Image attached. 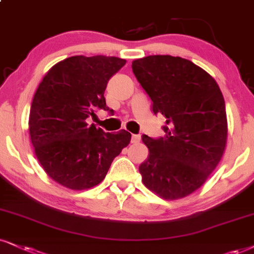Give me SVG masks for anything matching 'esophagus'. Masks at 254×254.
<instances>
[{
  "instance_id": "1",
  "label": "esophagus",
  "mask_w": 254,
  "mask_h": 254,
  "mask_svg": "<svg viewBox=\"0 0 254 254\" xmlns=\"http://www.w3.org/2000/svg\"><path fill=\"white\" fill-rule=\"evenodd\" d=\"M140 139H141V137H140V135H137V134H132V143H139L140 142Z\"/></svg>"
}]
</instances>
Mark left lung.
<instances>
[{"label":"left lung","instance_id":"left-lung-1","mask_svg":"<svg viewBox=\"0 0 254 254\" xmlns=\"http://www.w3.org/2000/svg\"><path fill=\"white\" fill-rule=\"evenodd\" d=\"M132 69L154 114L167 126L162 137L142 135L148 158L139 166L142 183L167 200L180 199L205 183L224 154L227 119L224 96L213 77L179 56L151 55Z\"/></svg>","mask_w":254,"mask_h":254}]
</instances>
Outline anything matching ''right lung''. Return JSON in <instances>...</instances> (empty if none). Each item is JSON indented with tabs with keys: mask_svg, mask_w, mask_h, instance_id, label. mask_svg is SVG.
<instances>
[{
	"mask_svg": "<svg viewBox=\"0 0 254 254\" xmlns=\"http://www.w3.org/2000/svg\"><path fill=\"white\" fill-rule=\"evenodd\" d=\"M126 60L114 56H71L53 65L39 84L29 114L36 158L53 180L87 190L105 179L130 133H105L87 119L98 109L113 112L103 96L111 77Z\"/></svg>",
	"mask_w": 254,
	"mask_h": 254,
	"instance_id": "add662e5",
	"label": "right lung"
}]
</instances>
